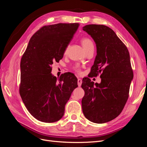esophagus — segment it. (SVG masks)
I'll list each match as a JSON object with an SVG mask.
<instances>
[{
    "mask_svg": "<svg viewBox=\"0 0 147 147\" xmlns=\"http://www.w3.org/2000/svg\"><path fill=\"white\" fill-rule=\"evenodd\" d=\"M77 83H78V86H81L82 85V80L80 79V78H78V82H77Z\"/></svg>",
    "mask_w": 147,
    "mask_h": 147,
    "instance_id": "esophagus-1",
    "label": "esophagus"
}]
</instances>
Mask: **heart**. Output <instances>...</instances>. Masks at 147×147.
I'll return each mask as SVG.
<instances>
[{"label":"heart","instance_id":"b5f03b06","mask_svg":"<svg viewBox=\"0 0 147 147\" xmlns=\"http://www.w3.org/2000/svg\"><path fill=\"white\" fill-rule=\"evenodd\" d=\"M81 42H82V45L83 47L84 48V50H85V51L87 50L88 48H90L91 47H94V45H93L92 42L90 38H86V37L83 38L82 39ZM67 48L65 49V53L67 52ZM75 70H76L78 72H80V69H79L78 66L75 67Z\"/></svg>","mask_w":147,"mask_h":147}]
</instances>
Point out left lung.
<instances>
[{"label":"left lung","instance_id":"left-lung-1","mask_svg":"<svg viewBox=\"0 0 147 147\" xmlns=\"http://www.w3.org/2000/svg\"><path fill=\"white\" fill-rule=\"evenodd\" d=\"M85 31L94 40L97 55L90 77L100 75V83L83 79L84 96L82 100L83 114L95 123H104L121 113L129 97L133 71L130 56L126 45L114 31L107 26L89 24Z\"/></svg>","mask_w":147,"mask_h":147}]
</instances>
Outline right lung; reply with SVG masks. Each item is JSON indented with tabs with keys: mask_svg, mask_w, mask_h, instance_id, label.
I'll list each match as a JSON object with an SVG mask.
<instances>
[{
	"mask_svg": "<svg viewBox=\"0 0 147 147\" xmlns=\"http://www.w3.org/2000/svg\"><path fill=\"white\" fill-rule=\"evenodd\" d=\"M78 26V23L43 26L30 38L22 56L20 94L26 109L39 121L59 120L71 94L78 87L73 74L65 73L58 80L51 73V65L63 58Z\"/></svg>",
	"mask_w": 147,
	"mask_h": 147,
	"instance_id": "obj_1",
	"label": "right lung"
}]
</instances>
